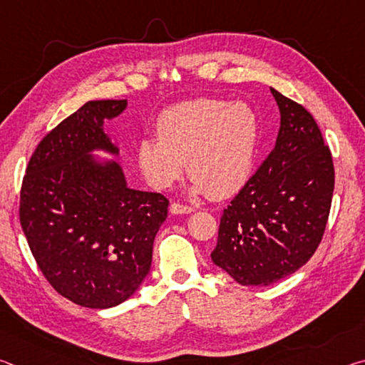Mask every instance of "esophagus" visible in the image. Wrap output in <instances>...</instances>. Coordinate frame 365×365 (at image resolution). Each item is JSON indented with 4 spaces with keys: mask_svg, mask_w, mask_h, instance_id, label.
<instances>
[{
    "mask_svg": "<svg viewBox=\"0 0 365 365\" xmlns=\"http://www.w3.org/2000/svg\"><path fill=\"white\" fill-rule=\"evenodd\" d=\"M193 211H195L193 206L182 205V202H172V205H170V212L172 214H190Z\"/></svg>",
    "mask_w": 365,
    "mask_h": 365,
    "instance_id": "esophagus-1",
    "label": "esophagus"
}]
</instances>
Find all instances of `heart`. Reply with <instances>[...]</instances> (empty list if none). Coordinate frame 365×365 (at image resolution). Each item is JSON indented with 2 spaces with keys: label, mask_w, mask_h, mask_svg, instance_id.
Instances as JSON below:
<instances>
[{
  "label": "heart",
  "mask_w": 365,
  "mask_h": 365,
  "mask_svg": "<svg viewBox=\"0 0 365 365\" xmlns=\"http://www.w3.org/2000/svg\"><path fill=\"white\" fill-rule=\"evenodd\" d=\"M154 132L156 137H143L137 145L138 164L151 187L170 188L187 163L193 190L214 200L245 187L261 140L256 110L219 98H196L164 109Z\"/></svg>",
  "instance_id": "obj_1"
}]
</instances>
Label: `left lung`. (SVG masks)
I'll use <instances>...</instances> for the list:
<instances>
[{
  "label": "left lung",
  "instance_id": "1",
  "mask_svg": "<svg viewBox=\"0 0 365 365\" xmlns=\"http://www.w3.org/2000/svg\"><path fill=\"white\" fill-rule=\"evenodd\" d=\"M280 109L277 143L224 209L215 265L240 285H272L304 265L322 242L335 168L312 114L270 88Z\"/></svg>",
  "mask_w": 365,
  "mask_h": 365
}]
</instances>
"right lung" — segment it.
I'll return each mask as SVG.
<instances>
[{"mask_svg":"<svg viewBox=\"0 0 365 365\" xmlns=\"http://www.w3.org/2000/svg\"><path fill=\"white\" fill-rule=\"evenodd\" d=\"M125 106L127 100L85 103L43 137L21 187L19 219L36 265L59 294L83 307L130 298L168 217V197L128 188L119 164H96L88 154L117 153L103 120Z\"/></svg>","mask_w":365,"mask_h":365,"instance_id":"1","label":"right lung"}]
</instances>
